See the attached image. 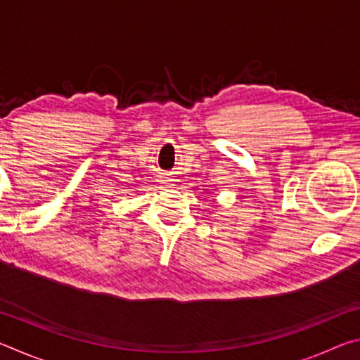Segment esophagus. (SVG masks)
Instances as JSON below:
<instances>
[{"instance_id": "34e87169", "label": "esophagus", "mask_w": 360, "mask_h": 360, "mask_svg": "<svg viewBox=\"0 0 360 360\" xmlns=\"http://www.w3.org/2000/svg\"><path fill=\"white\" fill-rule=\"evenodd\" d=\"M160 181L163 182V184H168V181H169V179H167V178H162Z\"/></svg>"}]
</instances>
